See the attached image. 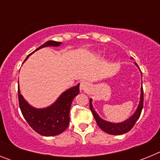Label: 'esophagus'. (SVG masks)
<instances>
[{"mask_svg":"<svg viewBox=\"0 0 160 160\" xmlns=\"http://www.w3.org/2000/svg\"><path fill=\"white\" fill-rule=\"evenodd\" d=\"M89 87H90V85H89L88 82H81V85H80V90H82V91H87L89 89Z\"/></svg>","mask_w":160,"mask_h":160,"instance_id":"obj_1","label":"esophagus"}]
</instances>
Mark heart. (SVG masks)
I'll use <instances>...</instances> for the list:
<instances>
[{"label":"heart","instance_id":"heart-1","mask_svg":"<svg viewBox=\"0 0 160 160\" xmlns=\"http://www.w3.org/2000/svg\"><path fill=\"white\" fill-rule=\"evenodd\" d=\"M99 53H100V52H99Z\"/></svg>","mask_w":160,"mask_h":160}]
</instances>
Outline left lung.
Returning <instances> with one entry per match:
<instances>
[{"mask_svg": "<svg viewBox=\"0 0 160 160\" xmlns=\"http://www.w3.org/2000/svg\"><path fill=\"white\" fill-rule=\"evenodd\" d=\"M135 64L138 66L137 63H135ZM142 107H143V90H142V87H141L140 100H139V103H138V106L137 107L135 112L128 119L125 120V121H123L122 122L114 123V122H108V121H106V120L100 118L98 116V114H97V112L93 108L92 99L90 98V108L91 110V112H92L94 118H95L98 126L104 132L114 135H122V134H125V133L128 132L130 130H131V128L134 127L136 121L138 119L139 116H140L141 112H142Z\"/></svg>", "mask_w": 160, "mask_h": 160, "instance_id": "8db88e82", "label": "left lung"}]
</instances>
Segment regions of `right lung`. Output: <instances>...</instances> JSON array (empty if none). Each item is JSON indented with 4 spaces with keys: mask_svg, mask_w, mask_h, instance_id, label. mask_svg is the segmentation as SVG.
Returning a JSON list of instances; mask_svg holds the SVG:
<instances>
[{
    "mask_svg": "<svg viewBox=\"0 0 160 160\" xmlns=\"http://www.w3.org/2000/svg\"><path fill=\"white\" fill-rule=\"evenodd\" d=\"M61 44L62 42L48 41L33 52L47 46L56 47ZM29 55H28L24 62L27 60ZM18 92L20 109L29 125L41 135L54 136L62 133L70 124V110L72 101L79 94V84L63 92L51 106L42 109L34 108L29 105L21 94L19 87Z\"/></svg>",
    "mask_w": 160,
    "mask_h": 160,
    "instance_id": "add662e5",
    "label": "right lung"
}]
</instances>
